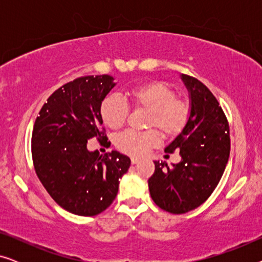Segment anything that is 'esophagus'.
<instances>
[{
    "label": "esophagus",
    "mask_w": 262,
    "mask_h": 262,
    "mask_svg": "<svg viewBox=\"0 0 262 262\" xmlns=\"http://www.w3.org/2000/svg\"><path fill=\"white\" fill-rule=\"evenodd\" d=\"M138 162H139V160L136 159V157H132V159H131V163L132 164H137Z\"/></svg>",
    "instance_id": "34e87169"
}]
</instances>
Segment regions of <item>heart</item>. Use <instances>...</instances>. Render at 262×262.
I'll use <instances>...</instances> for the list:
<instances>
[{
    "label": "heart",
    "mask_w": 262,
    "mask_h": 262,
    "mask_svg": "<svg viewBox=\"0 0 262 262\" xmlns=\"http://www.w3.org/2000/svg\"><path fill=\"white\" fill-rule=\"evenodd\" d=\"M126 96L136 108L148 111L146 127H157L168 137L180 134L189 120L188 102L177 98V93L169 85L160 81H151L128 89ZM100 114L107 126L113 130L120 128L126 121L128 107L116 95L107 96L100 106ZM156 131H126L118 136L117 148L130 156H142L150 148L159 144Z\"/></svg>",
    "instance_id": "obj_1"
}]
</instances>
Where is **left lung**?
<instances>
[{
	"label": "left lung",
	"instance_id": "obj_1",
	"mask_svg": "<svg viewBox=\"0 0 262 262\" xmlns=\"http://www.w3.org/2000/svg\"><path fill=\"white\" fill-rule=\"evenodd\" d=\"M180 78L188 92L191 114L164 152L179 150L181 161L171 166L155 161V173L148 181L154 203L175 214L194 210L209 198L230 155L229 125L217 99L196 78L184 74Z\"/></svg>",
	"mask_w": 262,
	"mask_h": 262
}]
</instances>
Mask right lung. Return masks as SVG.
Listing matches in <instances>:
<instances>
[{
	"label": "right lung",
	"mask_w": 262,
	"mask_h": 262,
	"mask_svg": "<svg viewBox=\"0 0 262 262\" xmlns=\"http://www.w3.org/2000/svg\"><path fill=\"white\" fill-rule=\"evenodd\" d=\"M117 83L110 75L84 76L64 84L42 106L32 134L39 180L60 207L77 216L105 211L130 168L126 155L89 151L88 139H106L100 106Z\"/></svg>",
	"instance_id": "right-lung-1"
}]
</instances>
